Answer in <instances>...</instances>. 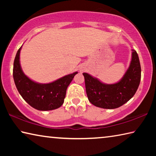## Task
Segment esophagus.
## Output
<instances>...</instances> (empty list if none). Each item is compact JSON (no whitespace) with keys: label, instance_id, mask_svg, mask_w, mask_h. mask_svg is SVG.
I'll list each match as a JSON object with an SVG mask.
<instances>
[{"label":"esophagus","instance_id":"1","mask_svg":"<svg viewBox=\"0 0 156 156\" xmlns=\"http://www.w3.org/2000/svg\"><path fill=\"white\" fill-rule=\"evenodd\" d=\"M80 72H83V69L82 68V67H80Z\"/></svg>","mask_w":156,"mask_h":156}]
</instances>
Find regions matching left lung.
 Segmentation results:
<instances>
[{
    "mask_svg": "<svg viewBox=\"0 0 156 156\" xmlns=\"http://www.w3.org/2000/svg\"><path fill=\"white\" fill-rule=\"evenodd\" d=\"M131 60L127 70L117 83L105 84L87 73H83L87 98L94 106L115 109L128 102L138 89L141 78L138 55L131 49Z\"/></svg>",
    "mask_w": 156,
    "mask_h": 156,
    "instance_id": "left-lung-1",
    "label": "left lung"
}]
</instances>
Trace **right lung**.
<instances>
[{
  "instance_id": "1",
  "label": "right lung",
  "mask_w": 156,
  "mask_h": 156,
  "mask_svg": "<svg viewBox=\"0 0 156 156\" xmlns=\"http://www.w3.org/2000/svg\"><path fill=\"white\" fill-rule=\"evenodd\" d=\"M22 46L16 55L13 77L20 96L34 109L50 111L61 107L68 86L78 72L66 75L51 83L43 84L34 81L23 72L20 63V53Z\"/></svg>"
}]
</instances>
